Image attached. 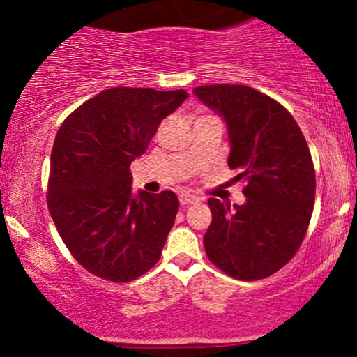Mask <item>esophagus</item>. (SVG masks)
Wrapping results in <instances>:
<instances>
[{
    "label": "esophagus",
    "mask_w": 357,
    "mask_h": 357,
    "mask_svg": "<svg viewBox=\"0 0 357 357\" xmlns=\"http://www.w3.org/2000/svg\"><path fill=\"white\" fill-rule=\"evenodd\" d=\"M199 199L196 198V196L190 195V192H181L179 195V203H181V206H190V204H196Z\"/></svg>",
    "instance_id": "34e87169"
}]
</instances>
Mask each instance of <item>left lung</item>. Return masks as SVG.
<instances>
[{
    "instance_id": "8db88e82",
    "label": "left lung",
    "mask_w": 357,
    "mask_h": 357,
    "mask_svg": "<svg viewBox=\"0 0 357 357\" xmlns=\"http://www.w3.org/2000/svg\"><path fill=\"white\" fill-rule=\"evenodd\" d=\"M195 96L227 121L228 166L243 183L245 204L210 198L204 250L238 280H260L301 248L315 199V171L301 127L280 102L247 85H202Z\"/></svg>"
}]
</instances>
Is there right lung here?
I'll return each mask as SVG.
<instances>
[{"mask_svg":"<svg viewBox=\"0 0 357 357\" xmlns=\"http://www.w3.org/2000/svg\"><path fill=\"white\" fill-rule=\"evenodd\" d=\"M186 90L114 87L61 122L50 158L47 204L68 252L104 280L130 282L161 258L179 202L173 191H130V162L146 153Z\"/></svg>","mask_w":357,"mask_h":357,"instance_id":"add662e5","label":"right lung"}]
</instances>
